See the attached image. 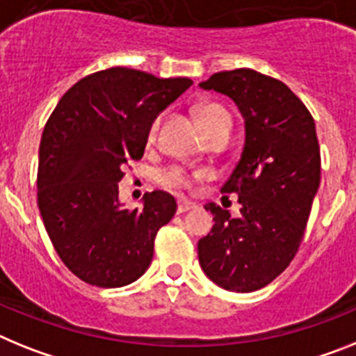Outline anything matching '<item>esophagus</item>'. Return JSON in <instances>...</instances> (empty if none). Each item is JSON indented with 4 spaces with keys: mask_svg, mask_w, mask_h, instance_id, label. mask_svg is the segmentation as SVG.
Here are the masks:
<instances>
[{
    "mask_svg": "<svg viewBox=\"0 0 356 356\" xmlns=\"http://www.w3.org/2000/svg\"><path fill=\"white\" fill-rule=\"evenodd\" d=\"M193 209H196V205H194L193 202H189V200H178V212H187V211H193Z\"/></svg>",
    "mask_w": 356,
    "mask_h": 356,
    "instance_id": "obj_1",
    "label": "esophagus"
}]
</instances>
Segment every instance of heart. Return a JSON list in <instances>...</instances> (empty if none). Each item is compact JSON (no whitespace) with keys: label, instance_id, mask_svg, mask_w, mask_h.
Instances as JSON below:
<instances>
[{"label":"heart","instance_id":"b5f03b06","mask_svg":"<svg viewBox=\"0 0 356 356\" xmlns=\"http://www.w3.org/2000/svg\"><path fill=\"white\" fill-rule=\"evenodd\" d=\"M198 122L202 127L203 135L209 131H214V129H227L230 133V126H232V118H230L229 111L220 104H205L198 109ZM154 129H156V122L151 126V131H149V138L154 136ZM158 180L163 187L172 191L185 189L189 187L191 181H193V175H191L187 169L178 165H172L165 171L160 172Z\"/></svg>","mask_w":356,"mask_h":356}]
</instances>
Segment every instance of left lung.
Segmentation results:
<instances>
[{"label":"left lung","mask_w":356,"mask_h":356,"mask_svg":"<svg viewBox=\"0 0 356 356\" xmlns=\"http://www.w3.org/2000/svg\"><path fill=\"white\" fill-rule=\"evenodd\" d=\"M230 97L245 118V145L221 193L238 194L239 216L216 203L211 232L198 241L203 272L229 291H256L286 270L305 236L321 184L312 113L277 79L256 70L220 72L200 83Z\"/></svg>","instance_id":"left-lung-1"}]
</instances>
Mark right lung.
Returning <instances> with one entry per match:
<instances>
[{
    "instance_id": "obj_1",
    "label": "right lung",
    "mask_w": 356,
    "mask_h": 356,
    "mask_svg": "<svg viewBox=\"0 0 356 356\" xmlns=\"http://www.w3.org/2000/svg\"><path fill=\"white\" fill-rule=\"evenodd\" d=\"M193 81L108 68L81 79L60 97L39 145L38 205L60 261L81 281L120 288L144 275L154 238L176 200L144 194V207L118 202V181L140 160L154 118Z\"/></svg>"
}]
</instances>
